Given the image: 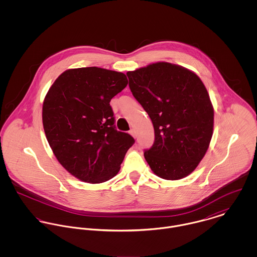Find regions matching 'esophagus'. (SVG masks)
Returning a JSON list of instances; mask_svg holds the SVG:
<instances>
[{"label": "esophagus", "instance_id": "esophagus-1", "mask_svg": "<svg viewBox=\"0 0 257 257\" xmlns=\"http://www.w3.org/2000/svg\"><path fill=\"white\" fill-rule=\"evenodd\" d=\"M130 134H131V136H133L134 138H137V134H136V131H135L134 128H132V130L130 131Z\"/></svg>", "mask_w": 257, "mask_h": 257}]
</instances>
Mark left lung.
Instances as JSON below:
<instances>
[{"mask_svg":"<svg viewBox=\"0 0 257 257\" xmlns=\"http://www.w3.org/2000/svg\"><path fill=\"white\" fill-rule=\"evenodd\" d=\"M128 86L154 127V144L145 151L152 172L165 180L191 174L205 156L214 130L209 93L193 71L156 62L128 71Z\"/></svg>","mask_w":257,"mask_h":257,"instance_id":"1","label":"left lung"}]
</instances>
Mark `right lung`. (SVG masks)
I'll list each match as a JSON object with an SVG mask.
<instances>
[{"label": "right lung", "instance_id": "obj_1", "mask_svg": "<svg viewBox=\"0 0 257 257\" xmlns=\"http://www.w3.org/2000/svg\"><path fill=\"white\" fill-rule=\"evenodd\" d=\"M126 76L99 67L68 69L54 81L42 105L47 142L58 162L77 179L106 182L114 177L128 148V134L114 126L110 100Z\"/></svg>", "mask_w": 257, "mask_h": 257}]
</instances>
